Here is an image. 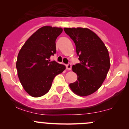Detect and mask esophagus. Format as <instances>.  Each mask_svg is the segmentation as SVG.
I'll list each match as a JSON object with an SVG mask.
<instances>
[{
	"instance_id": "esophagus-1",
	"label": "esophagus",
	"mask_w": 129,
	"mask_h": 129,
	"mask_svg": "<svg viewBox=\"0 0 129 129\" xmlns=\"http://www.w3.org/2000/svg\"><path fill=\"white\" fill-rule=\"evenodd\" d=\"M66 68H67V69L68 70H71L72 69V64H71V63H69L68 64L66 65Z\"/></svg>"
}]
</instances>
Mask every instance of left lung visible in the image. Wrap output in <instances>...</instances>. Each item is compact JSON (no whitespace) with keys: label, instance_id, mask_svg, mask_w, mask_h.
Listing matches in <instances>:
<instances>
[{"label":"left lung","instance_id":"8db88e82","mask_svg":"<svg viewBox=\"0 0 129 129\" xmlns=\"http://www.w3.org/2000/svg\"><path fill=\"white\" fill-rule=\"evenodd\" d=\"M63 30L75 43L80 60L72 66L77 80L69 86L78 95H89L101 87L106 78L110 66L109 52L102 40L89 28Z\"/></svg>","mask_w":129,"mask_h":129}]
</instances>
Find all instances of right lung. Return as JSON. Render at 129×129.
Listing matches in <instances>:
<instances>
[{
  "mask_svg": "<svg viewBox=\"0 0 129 129\" xmlns=\"http://www.w3.org/2000/svg\"><path fill=\"white\" fill-rule=\"evenodd\" d=\"M62 32V28L41 27L19 51L16 62L18 77L25 90L32 97L47 93L55 77L66 69L63 65L49 60L56 53L55 40Z\"/></svg>",
  "mask_w": 129,
  "mask_h": 129,
  "instance_id": "add662e5",
  "label": "right lung"
}]
</instances>
